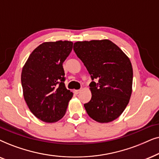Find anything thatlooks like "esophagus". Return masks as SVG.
Masks as SVG:
<instances>
[{
  "instance_id": "1",
  "label": "esophagus",
  "mask_w": 159,
  "mask_h": 159,
  "mask_svg": "<svg viewBox=\"0 0 159 159\" xmlns=\"http://www.w3.org/2000/svg\"><path fill=\"white\" fill-rule=\"evenodd\" d=\"M81 90H74L73 92L75 93V94H79L80 92H81Z\"/></svg>"
}]
</instances>
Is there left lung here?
Listing matches in <instances>:
<instances>
[{
    "instance_id": "8db88e82",
    "label": "left lung",
    "mask_w": 159,
    "mask_h": 159,
    "mask_svg": "<svg viewBox=\"0 0 159 159\" xmlns=\"http://www.w3.org/2000/svg\"><path fill=\"white\" fill-rule=\"evenodd\" d=\"M73 50L91 75L92 99L84 104L88 115L99 123L119 117L132 92L133 70L129 59L109 40L78 41Z\"/></svg>"
}]
</instances>
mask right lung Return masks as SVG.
Segmentation results:
<instances>
[{"mask_svg": "<svg viewBox=\"0 0 159 159\" xmlns=\"http://www.w3.org/2000/svg\"><path fill=\"white\" fill-rule=\"evenodd\" d=\"M73 44L67 41L43 43L33 50L22 68L25 100L33 115L44 122L60 120L73 97L65 87L62 66Z\"/></svg>", "mask_w": 159, "mask_h": 159, "instance_id": "obj_1", "label": "right lung"}]
</instances>
